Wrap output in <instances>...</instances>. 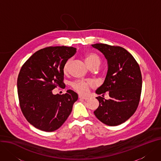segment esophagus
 <instances>
[{
  "mask_svg": "<svg viewBox=\"0 0 161 161\" xmlns=\"http://www.w3.org/2000/svg\"><path fill=\"white\" fill-rule=\"evenodd\" d=\"M79 99H84V100H88V99H89L88 97H83V96H79Z\"/></svg>",
  "mask_w": 161,
  "mask_h": 161,
  "instance_id": "1",
  "label": "esophagus"
}]
</instances>
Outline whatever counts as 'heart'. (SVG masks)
Listing matches in <instances>:
<instances>
[{
    "instance_id": "1",
    "label": "heart",
    "mask_w": 161,
    "mask_h": 161,
    "mask_svg": "<svg viewBox=\"0 0 161 161\" xmlns=\"http://www.w3.org/2000/svg\"><path fill=\"white\" fill-rule=\"evenodd\" d=\"M85 62L89 67L94 65H99L100 58L99 57L94 53H88L85 56ZM70 61L68 60L64 65V72L66 73L69 67ZM94 83L91 81H78L72 83V88L74 89L77 92L81 94H86L89 92V89L94 86Z\"/></svg>"
}]
</instances>
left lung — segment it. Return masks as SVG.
<instances>
[{"label":"left lung","instance_id":"left-lung-1","mask_svg":"<svg viewBox=\"0 0 161 161\" xmlns=\"http://www.w3.org/2000/svg\"><path fill=\"white\" fill-rule=\"evenodd\" d=\"M92 46L103 53L108 64L104 83L96 93L104 97L107 92L111 97L109 100L96 97L99 105L94 115L107 125H119L135 113L139 105L142 88L139 65L133 56L121 47L104 43Z\"/></svg>","mask_w":161,"mask_h":161}]
</instances>
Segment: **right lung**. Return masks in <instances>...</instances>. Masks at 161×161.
Wrapping results in <instances>:
<instances>
[{
	"mask_svg": "<svg viewBox=\"0 0 161 161\" xmlns=\"http://www.w3.org/2000/svg\"><path fill=\"white\" fill-rule=\"evenodd\" d=\"M76 52L72 47L56 46L35 53L22 65L17 79L21 110L35 128L53 131L67 120L78 96L72 90L62 95L52 91L64 83V67Z\"/></svg>",
	"mask_w": 161,
	"mask_h": 161,
	"instance_id": "1",
	"label": "right lung"
}]
</instances>
